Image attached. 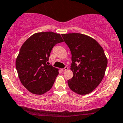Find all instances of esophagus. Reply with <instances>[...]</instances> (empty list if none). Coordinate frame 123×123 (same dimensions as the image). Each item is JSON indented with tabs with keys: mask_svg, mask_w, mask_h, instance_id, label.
<instances>
[{
	"mask_svg": "<svg viewBox=\"0 0 123 123\" xmlns=\"http://www.w3.org/2000/svg\"><path fill=\"white\" fill-rule=\"evenodd\" d=\"M68 70V67H65V68H63V69H62L61 70L63 71V72H64V71Z\"/></svg>",
	"mask_w": 123,
	"mask_h": 123,
	"instance_id": "obj_1",
	"label": "esophagus"
}]
</instances>
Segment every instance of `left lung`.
<instances>
[{
    "instance_id": "1",
    "label": "left lung",
    "mask_w": 123,
    "mask_h": 123,
    "mask_svg": "<svg viewBox=\"0 0 123 123\" xmlns=\"http://www.w3.org/2000/svg\"><path fill=\"white\" fill-rule=\"evenodd\" d=\"M61 35L71 53L73 77L68 80V85L78 94H89L105 76L108 62L103 48L92 37L83 34Z\"/></svg>"
}]
</instances>
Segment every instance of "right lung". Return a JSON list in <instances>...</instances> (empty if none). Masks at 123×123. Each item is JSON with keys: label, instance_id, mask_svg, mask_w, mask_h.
Masks as SVG:
<instances>
[{"label": "right lung", "instance_id": "1", "mask_svg": "<svg viewBox=\"0 0 123 123\" xmlns=\"http://www.w3.org/2000/svg\"><path fill=\"white\" fill-rule=\"evenodd\" d=\"M62 42L60 34L45 32L33 34L22 45L16 68L20 82L29 92L42 95L52 87L58 69L47 63L53 47Z\"/></svg>", "mask_w": 123, "mask_h": 123}]
</instances>
